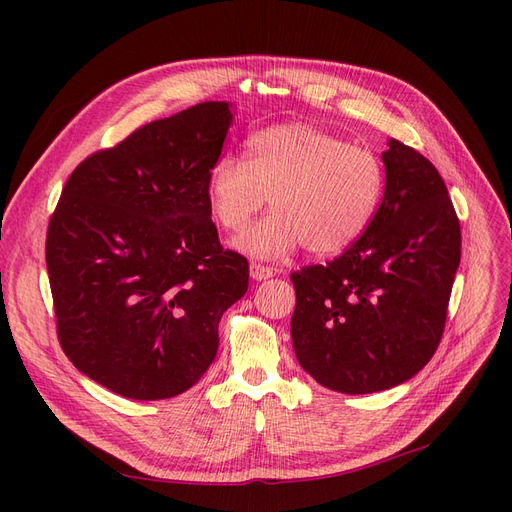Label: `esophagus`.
<instances>
[{
	"mask_svg": "<svg viewBox=\"0 0 512 512\" xmlns=\"http://www.w3.org/2000/svg\"><path fill=\"white\" fill-rule=\"evenodd\" d=\"M249 272H251V278H253V280H257V282L267 280V278H272V276H274V270H272V267L261 265V263H251V265H249Z\"/></svg>",
	"mask_w": 512,
	"mask_h": 512,
	"instance_id": "esophagus-1",
	"label": "esophagus"
}]
</instances>
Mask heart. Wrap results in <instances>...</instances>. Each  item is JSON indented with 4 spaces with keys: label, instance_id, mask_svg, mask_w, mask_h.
<instances>
[{
    "label": "heart",
    "instance_id": "obj_1",
    "mask_svg": "<svg viewBox=\"0 0 512 512\" xmlns=\"http://www.w3.org/2000/svg\"><path fill=\"white\" fill-rule=\"evenodd\" d=\"M247 147L249 157L220 155L207 174L211 215L230 232L245 228L270 197L274 211L234 240L242 253L278 259L305 245L315 257L340 255L380 209L386 170L367 147L305 122L261 128Z\"/></svg>",
    "mask_w": 512,
    "mask_h": 512
}]
</instances>
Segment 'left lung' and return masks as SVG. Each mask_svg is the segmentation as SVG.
I'll list each match as a JSON object with an SVG mask.
<instances>
[{
    "mask_svg": "<svg viewBox=\"0 0 512 512\" xmlns=\"http://www.w3.org/2000/svg\"><path fill=\"white\" fill-rule=\"evenodd\" d=\"M386 191L365 234L328 265L290 274V336L301 367L336 392L411 380L444 334L461 226L436 166L396 139L382 153Z\"/></svg>",
    "mask_w": 512,
    "mask_h": 512,
    "instance_id": "1",
    "label": "left lung"
}]
</instances>
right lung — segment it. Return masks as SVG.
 <instances>
[{
    "label": "right lung",
    "mask_w": 512,
    "mask_h": 512,
    "mask_svg": "<svg viewBox=\"0 0 512 512\" xmlns=\"http://www.w3.org/2000/svg\"><path fill=\"white\" fill-rule=\"evenodd\" d=\"M232 124L205 101L80 161L53 211L45 261L62 351L132 400L195 386L218 353L249 261L220 245L207 174Z\"/></svg>",
    "instance_id": "1"
}]
</instances>
